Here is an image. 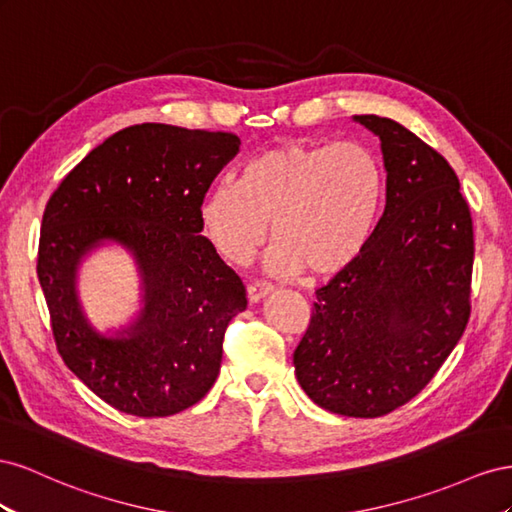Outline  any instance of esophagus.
Instances as JSON below:
<instances>
[{
  "label": "esophagus",
  "instance_id": "34e87169",
  "mask_svg": "<svg viewBox=\"0 0 512 512\" xmlns=\"http://www.w3.org/2000/svg\"><path fill=\"white\" fill-rule=\"evenodd\" d=\"M248 300H251V302H259L261 298H266L268 294H270V291H272V285L270 283H251V285H248Z\"/></svg>",
  "mask_w": 512,
  "mask_h": 512
}]
</instances>
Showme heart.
Here are the masks:
<instances>
[{
  "mask_svg": "<svg viewBox=\"0 0 512 512\" xmlns=\"http://www.w3.org/2000/svg\"><path fill=\"white\" fill-rule=\"evenodd\" d=\"M384 199L377 158L354 141L281 143L248 160L240 182L212 186L199 221L231 264H248L276 242L270 268L326 276L341 272L369 246Z\"/></svg>",
  "mask_w": 512,
  "mask_h": 512,
  "instance_id": "heart-1",
  "label": "heart"
}]
</instances>
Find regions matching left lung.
I'll use <instances>...</instances> for the list:
<instances>
[{"label":"left lung","mask_w":512,"mask_h":512,"mask_svg":"<svg viewBox=\"0 0 512 512\" xmlns=\"http://www.w3.org/2000/svg\"><path fill=\"white\" fill-rule=\"evenodd\" d=\"M354 120L382 141L386 208L362 255L315 291L294 367L319 407L377 418L412 401L463 337L474 229L440 152L390 118Z\"/></svg>","instance_id":"obj_1"}]
</instances>
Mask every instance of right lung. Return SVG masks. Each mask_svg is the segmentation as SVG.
<instances>
[{"instance_id": "1", "label": "right lung", "mask_w": 512, "mask_h": 512, "mask_svg": "<svg viewBox=\"0 0 512 512\" xmlns=\"http://www.w3.org/2000/svg\"><path fill=\"white\" fill-rule=\"evenodd\" d=\"M238 148L233 133L128 126L87 154L47 203L36 270L57 352L115 410L173 416L216 382L246 289L199 236V206ZM102 241L136 255L144 287L138 321L115 338L89 326L76 298L80 259Z\"/></svg>"}]
</instances>
